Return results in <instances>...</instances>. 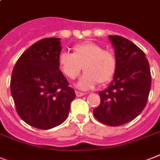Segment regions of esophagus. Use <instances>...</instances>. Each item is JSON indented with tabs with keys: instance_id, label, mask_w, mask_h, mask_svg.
<instances>
[{
	"instance_id": "esophagus-1",
	"label": "esophagus",
	"mask_w": 160,
	"mask_h": 160,
	"mask_svg": "<svg viewBox=\"0 0 160 160\" xmlns=\"http://www.w3.org/2000/svg\"><path fill=\"white\" fill-rule=\"evenodd\" d=\"M76 94L77 97H81V96L84 95V93H82V92L80 91H76Z\"/></svg>"
}]
</instances>
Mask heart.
<instances>
[{
    "instance_id": "1",
    "label": "heart",
    "mask_w": 160,
    "mask_h": 160,
    "mask_svg": "<svg viewBox=\"0 0 160 160\" xmlns=\"http://www.w3.org/2000/svg\"><path fill=\"white\" fill-rule=\"evenodd\" d=\"M58 64L69 80H75L83 69L84 74L78 81L77 86L81 89H89L98 83L104 85L112 81L116 74L118 61L113 52L88 41L76 44L71 54L61 53Z\"/></svg>"
}]
</instances>
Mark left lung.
Segmentation results:
<instances>
[{
  "instance_id": "1",
  "label": "left lung",
  "mask_w": 160,
  "mask_h": 160,
  "mask_svg": "<svg viewBox=\"0 0 160 160\" xmlns=\"http://www.w3.org/2000/svg\"><path fill=\"white\" fill-rule=\"evenodd\" d=\"M118 61L113 80L98 93L101 102L93 111L105 125L117 127L129 122L145 108L151 86L150 65L145 54L130 40L109 35Z\"/></svg>"
}]
</instances>
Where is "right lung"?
Wrapping results in <instances>:
<instances>
[{"label": "right lung", "mask_w": 160, "mask_h": 160, "mask_svg": "<svg viewBox=\"0 0 160 160\" xmlns=\"http://www.w3.org/2000/svg\"><path fill=\"white\" fill-rule=\"evenodd\" d=\"M61 38H47L18 59L10 80L17 113L29 126L48 130L67 119L76 93L58 64Z\"/></svg>", "instance_id": "right-lung-1"}]
</instances>
